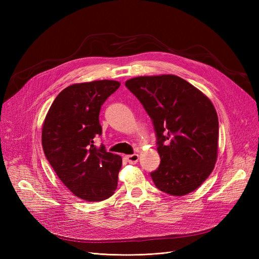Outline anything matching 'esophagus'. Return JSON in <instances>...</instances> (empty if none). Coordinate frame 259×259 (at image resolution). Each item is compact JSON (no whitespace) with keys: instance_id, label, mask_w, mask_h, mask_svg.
I'll return each instance as SVG.
<instances>
[{"instance_id":"esophagus-1","label":"esophagus","mask_w":259,"mask_h":259,"mask_svg":"<svg viewBox=\"0 0 259 259\" xmlns=\"http://www.w3.org/2000/svg\"><path fill=\"white\" fill-rule=\"evenodd\" d=\"M126 159L128 161V163L131 164H136L138 162V159H139V155L134 153V154H131V155H126Z\"/></svg>"}]
</instances>
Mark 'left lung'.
Masks as SVG:
<instances>
[{
    "mask_svg": "<svg viewBox=\"0 0 259 259\" xmlns=\"http://www.w3.org/2000/svg\"><path fill=\"white\" fill-rule=\"evenodd\" d=\"M125 86L152 120L161 158L150 173L155 187L177 197L192 192L217 160L218 116L211 101L173 74L138 76Z\"/></svg>",
    "mask_w": 259,
    "mask_h": 259,
    "instance_id": "obj_1",
    "label": "left lung"
}]
</instances>
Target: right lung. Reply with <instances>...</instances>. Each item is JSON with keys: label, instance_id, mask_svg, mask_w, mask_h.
<instances>
[{"label": "right lung", "instance_id": "1", "mask_svg": "<svg viewBox=\"0 0 259 259\" xmlns=\"http://www.w3.org/2000/svg\"><path fill=\"white\" fill-rule=\"evenodd\" d=\"M120 85L101 80L68 86L55 98L43 124L46 159L68 189L85 201L106 200L117 187L122 158L94 142L103 132L100 108Z\"/></svg>", "mask_w": 259, "mask_h": 259}]
</instances>
